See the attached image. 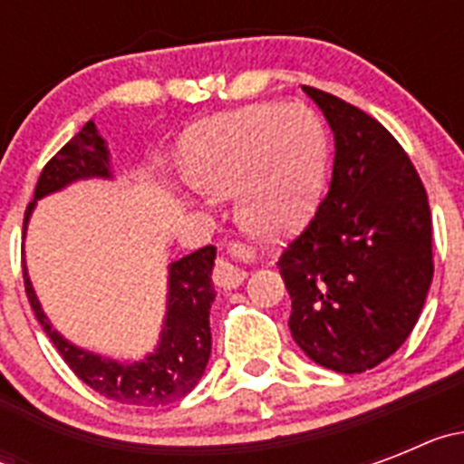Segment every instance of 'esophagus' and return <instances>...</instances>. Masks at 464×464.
I'll return each mask as SVG.
<instances>
[{
	"label": "esophagus",
	"instance_id": "34e87169",
	"mask_svg": "<svg viewBox=\"0 0 464 464\" xmlns=\"http://www.w3.org/2000/svg\"><path fill=\"white\" fill-rule=\"evenodd\" d=\"M251 257L253 253L248 251V248H244V246H229L227 257H218L216 269H213V281H216V285L225 290L241 285L246 278V272L232 260H251Z\"/></svg>",
	"mask_w": 464,
	"mask_h": 464
}]
</instances>
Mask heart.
Listing matches in <instances>:
<instances>
[{"mask_svg": "<svg viewBox=\"0 0 464 464\" xmlns=\"http://www.w3.org/2000/svg\"><path fill=\"white\" fill-rule=\"evenodd\" d=\"M181 162L195 190L235 195L246 229L288 237L309 220L321 195L325 137L299 106L253 104L192 127Z\"/></svg>", "mask_w": 464, "mask_h": 464, "instance_id": "b5f03b06", "label": "heart"}]
</instances>
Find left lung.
Here are the masks:
<instances>
[{
	"mask_svg": "<svg viewBox=\"0 0 464 464\" xmlns=\"http://www.w3.org/2000/svg\"><path fill=\"white\" fill-rule=\"evenodd\" d=\"M334 134L330 192L276 262L293 339L315 364L360 374L391 358L432 283V220L411 160L358 106L302 85Z\"/></svg>",
	"mask_w": 464,
	"mask_h": 464,
	"instance_id": "left-lung-1",
	"label": "left lung"
}]
</instances>
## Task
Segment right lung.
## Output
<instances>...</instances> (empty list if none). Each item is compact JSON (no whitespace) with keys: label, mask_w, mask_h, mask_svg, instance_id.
Here are the masks:
<instances>
[{"label":"right lung","mask_w":464,"mask_h":464,"mask_svg":"<svg viewBox=\"0 0 464 464\" xmlns=\"http://www.w3.org/2000/svg\"><path fill=\"white\" fill-rule=\"evenodd\" d=\"M90 179H113L111 153L106 139L97 132L92 121L85 122L72 141L44 167L34 190V202L24 211L23 239L27 235L32 211L36 202L53 192L64 190L76 181ZM216 248L204 246L190 256L174 260L167 267V311L160 327V339L150 353L141 360H113L92 353L88 348L63 337L48 321L46 311L34 293V285L23 260L24 293L30 299L36 321L60 351L64 362L83 383L109 400L134 404V407H158L181 400L199 383L211 355V327L208 314L216 299L211 272L216 265Z\"/></svg>","instance_id":"1"}]
</instances>
